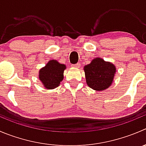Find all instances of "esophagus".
<instances>
[{"instance_id":"esophagus-1","label":"esophagus","mask_w":146,"mask_h":146,"mask_svg":"<svg viewBox=\"0 0 146 146\" xmlns=\"http://www.w3.org/2000/svg\"><path fill=\"white\" fill-rule=\"evenodd\" d=\"M80 63H76V64H72L71 66L73 68H79L80 67Z\"/></svg>"}]
</instances>
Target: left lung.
I'll list each match as a JSON object with an SVG mask.
<instances>
[{
    "mask_svg": "<svg viewBox=\"0 0 146 146\" xmlns=\"http://www.w3.org/2000/svg\"><path fill=\"white\" fill-rule=\"evenodd\" d=\"M115 70V66L112 63L100 58L93 59L90 64L84 67L86 83L93 90H105L113 83Z\"/></svg>",
    "mask_w": 146,
    "mask_h": 146,
    "instance_id": "1",
    "label": "left lung"
}]
</instances>
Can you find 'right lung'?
I'll list each match as a JSON object with an SVG mask.
<instances>
[{
  "instance_id": "add662e5",
  "label": "right lung",
  "mask_w": 146,
  "mask_h": 146,
  "mask_svg": "<svg viewBox=\"0 0 146 146\" xmlns=\"http://www.w3.org/2000/svg\"><path fill=\"white\" fill-rule=\"evenodd\" d=\"M66 66L56 60H51L39 71V78L45 88L53 89L58 87L63 79V71Z\"/></svg>"
}]
</instances>
